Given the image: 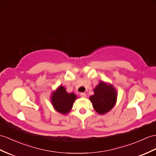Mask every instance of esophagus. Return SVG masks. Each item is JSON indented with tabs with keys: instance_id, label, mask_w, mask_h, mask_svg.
I'll list each match as a JSON object with an SVG mask.
<instances>
[{
	"instance_id": "esophagus-1",
	"label": "esophagus",
	"mask_w": 156,
	"mask_h": 156,
	"mask_svg": "<svg viewBox=\"0 0 156 156\" xmlns=\"http://www.w3.org/2000/svg\"><path fill=\"white\" fill-rule=\"evenodd\" d=\"M80 96L81 97H86V94L85 93H80Z\"/></svg>"
}]
</instances>
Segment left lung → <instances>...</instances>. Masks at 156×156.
<instances>
[{
	"mask_svg": "<svg viewBox=\"0 0 156 156\" xmlns=\"http://www.w3.org/2000/svg\"><path fill=\"white\" fill-rule=\"evenodd\" d=\"M93 90L94 94L89 97V99L97 113L104 115L115 107L117 91L114 86L101 81Z\"/></svg>",
	"mask_w": 156,
	"mask_h": 156,
	"instance_id": "left-lung-1",
	"label": "left lung"
}]
</instances>
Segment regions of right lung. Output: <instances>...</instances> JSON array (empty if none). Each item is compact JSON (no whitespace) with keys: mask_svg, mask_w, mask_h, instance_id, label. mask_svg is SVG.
I'll return each instance as SVG.
<instances>
[{"mask_svg":"<svg viewBox=\"0 0 156 156\" xmlns=\"http://www.w3.org/2000/svg\"><path fill=\"white\" fill-rule=\"evenodd\" d=\"M76 98L77 96L75 94L68 93L65 87L60 85L56 90L53 92L51 101L56 111L62 115H66L71 111Z\"/></svg>","mask_w":156,"mask_h":156,"instance_id":"add662e5","label":"right lung"}]
</instances>
